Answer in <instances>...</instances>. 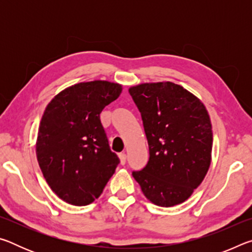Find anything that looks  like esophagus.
Segmentation results:
<instances>
[{
    "label": "esophagus",
    "instance_id": "34e87169",
    "mask_svg": "<svg viewBox=\"0 0 252 252\" xmlns=\"http://www.w3.org/2000/svg\"><path fill=\"white\" fill-rule=\"evenodd\" d=\"M119 158H120V162H121V164L123 165V164H126V155L125 152L123 153H119Z\"/></svg>",
    "mask_w": 252,
    "mask_h": 252
}]
</instances>
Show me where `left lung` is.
<instances>
[{
    "mask_svg": "<svg viewBox=\"0 0 252 252\" xmlns=\"http://www.w3.org/2000/svg\"><path fill=\"white\" fill-rule=\"evenodd\" d=\"M129 93L141 113L149 144L148 163L132 176L157 206L182 203L210 167L212 130L207 110L172 82L140 84Z\"/></svg>",
    "mask_w": 252,
    "mask_h": 252,
    "instance_id": "1",
    "label": "left lung"
}]
</instances>
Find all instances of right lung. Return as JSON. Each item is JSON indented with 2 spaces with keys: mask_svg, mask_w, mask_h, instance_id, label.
Segmentation results:
<instances>
[{
  "mask_svg": "<svg viewBox=\"0 0 252 252\" xmlns=\"http://www.w3.org/2000/svg\"><path fill=\"white\" fill-rule=\"evenodd\" d=\"M122 87L108 81L72 85L46 106L36 140L41 171L53 192L73 206H87L103 191L120 163L100 120Z\"/></svg>",
  "mask_w": 252,
  "mask_h": 252,
  "instance_id": "obj_1",
  "label": "right lung"
}]
</instances>
